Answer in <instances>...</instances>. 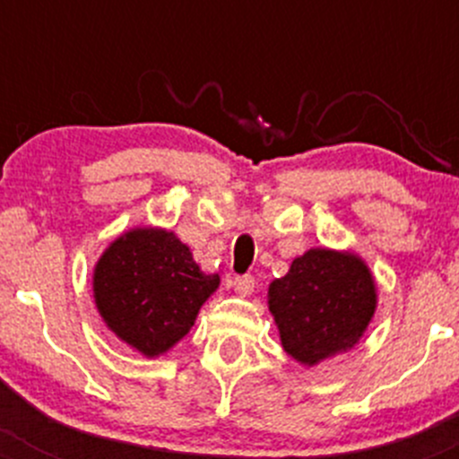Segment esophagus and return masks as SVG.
<instances>
[{"instance_id":"obj_1","label":"esophagus","mask_w":459,"mask_h":459,"mask_svg":"<svg viewBox=\"0 0 459 459\" xmlns=\"http://www.w3.org/2000/svg\"><path fill=\"white\" fill-rule=\"evenodd\" d=\"M233 289H235V293L242 295V298H247V295H251L253 290H255V277H253V275L235 277Z\"/></svg>"}]
</instances>
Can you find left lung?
<instances>
[{"label": "left lung", "instance_id": "left-lung-1", "mask_svg": "<svg viewBox=\"0 0 459 459\" xmlns=\"http://www.w3.org/2000/svg\"><path fill=\"white\" fill-rule=\"evenodd\" d=\"M377 308V289L362 257L311 248L268 286V311L295 362L316 367L353 349Z\"/></svg>", "mask_w": 459, "mask_h": 459}]
</instances>
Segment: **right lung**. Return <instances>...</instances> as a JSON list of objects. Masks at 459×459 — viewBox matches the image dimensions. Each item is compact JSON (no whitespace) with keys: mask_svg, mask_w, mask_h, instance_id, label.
<instances>
[{"mask_svg":"<svg viewBox=\"0 0 459 459\" xmlns=\"http://www.w3.org/2000/svg\"><path fill=\"white\" fill-rule=\"evenodd\" d=\"M220 286L191 248L166 229L142 226L110 242L92 271V298L106 326L146 358L173 349Z\"/></svg>","mask_w":459,"mask_h":459,"instance_id":"obj_1","label":"right lung"}]
</instances>
